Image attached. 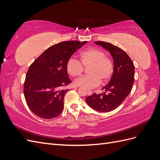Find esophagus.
<instances>
[{
	"label": "esophagus",
	"instance_id": "34e87169",
	"mask_svg": "<svg viewBox=\"0 0 160 160\" xmlns=\"http://www.w3.org/2000/svg\"><path fill=\"white\" fill-rule=\"evenodd\" d=\"M88 95H91L93 94V92H92V91H91V90H88Z\"/></svg>",
	"mask_w": 160,
	"mask_h": 160
}]
</instances>
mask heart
Returning a JSON list of instances; mask_svg holds the SVG:
<instances>
[{"label": "heart", "instance_id": "heart-1", "mask_svg": "<svg viewBox=\"0 0 160 160\" xmlns=\"http://www.w3.org/2000/svg\"><path fill=\"white\" fill-rule=\"evenodd\" d=\"M89 75L81 77L75 81V85L85 89H92L102 82L108 81L113 72V62L105 57V52L98 48L89 47L79 54V61L70 58L66 64V69L72 77L81 76L84 67H89Z\"/></svg>", "mask_w": 160, "mask_h": 160}]
</instances>
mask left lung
I'll return each mask as SVG.
<instances>
[{
    "instance_id": "1",
    "label": "left lung",
    "mask_w": 160,
    "mask_h": 160,
    "mask_svg": "<svg viewBox=\"0 0 160 160\" xmlns=\"http://www.w3.org/2000/svg\"><path fill=\"white\" fill-rule=\"evenodd\" d=\"M108 51L113 59V72L109 83L103 87V93H93L86 98V103L99 112H109L123 103L132 91L135 67L128 55L119 47L109 42L95 41Z\"/></svg>"
}]
</instances>
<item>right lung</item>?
Instances as JSON below:
<instances>
[{"instance_id": "right-lung-1", "label": "right lung", "mask_w": 160, "mask_h": 160, "mask_svg": "<svg viewBox=\"0 0 160 160\" xmlns=\"http://www.w3.org/2000/svg\"><path fill=\"white\" fill-rule=\"evenodd\" d=\"M87 41H69L50 47L28 68L24 83V95L28 108L38 117L50 119L63 109V99L71 83L66 64L72 55Z\"/></svg>"}]
</instances>
